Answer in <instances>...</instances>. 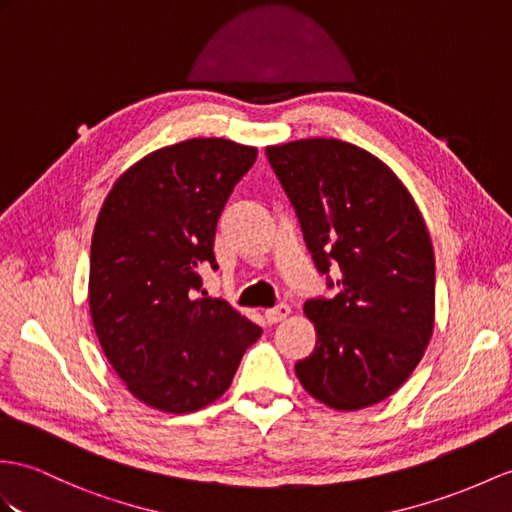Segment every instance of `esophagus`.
<instances>
[{"label":"esophagus","instance_id":"34e87169","mask_svg":"<svg viewBox=\"0 0 512 512\" xmlns=\"http://www.w3.org/2000/svg\"><path fill=\"white\" fill-rule=\"evenodd\" d=\"M289 315H291V306H289V304H278V306H273V308H267V310H265V317H267L269 323L284 321Z\"/></svg>","mask_w":512,"mask_h":512}]
</instances>
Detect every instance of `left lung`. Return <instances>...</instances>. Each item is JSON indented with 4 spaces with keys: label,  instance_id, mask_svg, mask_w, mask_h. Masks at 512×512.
Segmentation results:
<instances>
[{
    "label": "left lung",
    "instance_id": "1",
    "mask_svg": "<svg viewBox=\"0 0 512 512\" xmlns=\"http://www.w3.org/2000/svg\"><path fill=\"white\" fill-rule=\"evenodd\" d=\"M321 273L341 271L332 299H310L315 352L297 360L308 395L360 410L393 395L434 330V249L404 182L367 149L339 139L267 145ZM332 286V282H330Z\"/></svg>",
    "mask_w": 512,
    "mask_h": 512
}]
</instances>
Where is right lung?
I'll list each match as a JSON object with an SVG mask.
<instances>
[{
  "mask_svg": "<svg viewBox=\"0 0 512 512\" xmlns=\"http://www.w3.org/2000/svg\"><path fill=\"white\" fill-rule=\"evenodd\" d=\"M258 149L189 139L136 160L95 221L89 267L93 328L136 400L184 415L226 393L260 330L226 299L199 297L217 269V221Z\"/></svg>",
  "mask_w": 512,
  "mask_h": 512,
  "instance_id": "1",
  "label": "right lung"
}]
</instances>
